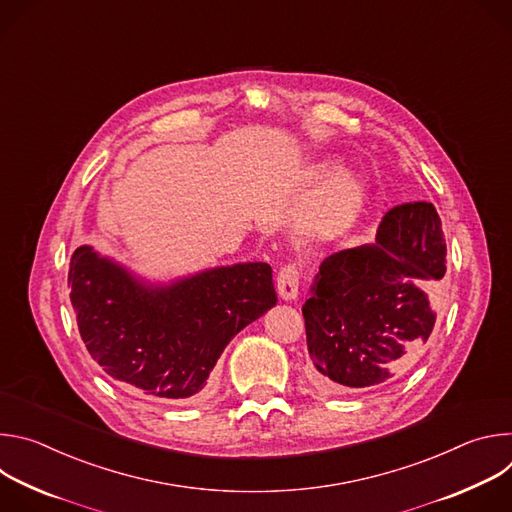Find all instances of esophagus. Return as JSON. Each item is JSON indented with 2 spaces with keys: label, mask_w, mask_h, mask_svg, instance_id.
Listing matches in <instances>:
<instances>
[{
  "label": "esophagus",
  "mask_w": 512,
  "mask_h": 512,
  "mask_svg": "<svg viewBox=\"0 0 512 512\" xmlns=\"http://www.w3.org/2000/svg\"><path fill=\"white\" fill-rule=\"evenodd\" d=\"M300 279H302V265L300 263H285L277 273L279 296L283 300H296Z\"/></svg>",
  "instance_id": "34e87169"
}]
</instances>
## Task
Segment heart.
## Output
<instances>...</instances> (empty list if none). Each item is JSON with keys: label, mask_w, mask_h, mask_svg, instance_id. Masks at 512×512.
Segmentation results:
<instances>
[{"label": "heart", "mask_w": 512, "mask_h": 512, "mask_svg": "<svg viewBox=\"0 0 512 512\" xmlns=\"http://www.w3.org/2000/svg\"><path fill=\"white\" fill-rule=\"evenodd\" d=\"M362 196H364V190L356 180H350V178L338 180L332 186L330 198L326 202L324 223L328 227H342L350 223L362 204Z\"/></svg>", "instance_id": "1"}]
</instances>
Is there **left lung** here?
Listing matches in <instances>:
<instances>
[{
	"label": "left lung",
	"mask_w": 512,
	"mask_h": 512,
	"mask_svg": "<svg viewBox=\"0 0 512 512\" xmlns=\"http://www.w3.org/2000/svg\"><path fill=\"white\" fill-rule=\"evenodd\" d=\"M446 273V239L431 202L385 212L373 245L330 255L302 306L312 383L381 389L401 377L435 324L431 294Z\"/></svg>",
	"instance_id": "left-lung-1"
}]
</instances>
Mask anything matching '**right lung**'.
Segmentation results:
<instances>
[{
  "label": "right lung",
  "instance_id": "right-lung-1",
  "mask_svg": "<svg viewBox=\"0 0 512 512\" xmlns=\"http://www.w3.org/2000/svg\"><path fill=\"white\" fill-rule=\"evenodd\" d=\"M81 338L115 381L160 401L202 397L231 338L275 306L267 263L218 267L170 287H145L79 247L68 267Z\"/></svg>",
  "mask_w": 512,
  "mask_h": 512
}]
</instances>
